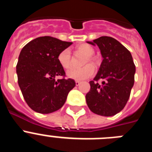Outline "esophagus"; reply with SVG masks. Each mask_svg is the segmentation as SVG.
<instances>
[{
  "mask_svg": "<svg viewBox=\"0 0 152 152\" xmlns=\"http://www.w3.org/2000/svg\"><path fill=\"white\" fill-rule=\"evenodd\" d=\"M80 82L79 81V80H76V81H75V84H76V86H79L80 85Z\"/></svg>",
  "mask_w": 152,
  "mask_h": 152,
  "instance_id": "1",
  "label": "esophagus"
}]
</instances>
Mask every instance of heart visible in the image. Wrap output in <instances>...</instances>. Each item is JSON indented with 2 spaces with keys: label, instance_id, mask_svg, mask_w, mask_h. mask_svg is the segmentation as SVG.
<instances>
[{
  "label": "heart",
  "instance_id": "b5f03b06",
  "mask_svg": "<svg viewBox=\"0 0 152 152\" xmlns=\"http://www.w3.org/2000/svg\"><path fill=\"white\" fill-rule=\"evenodd\" d=\"M76 51L77 52L83 53L86 56L84 62H83L84 64H86L89 61H94V58L93 57V55L94 54V49H93L91 45L88 44H81L76 47ZM58 61L62 68L65 69L69 68L72 65V55L69 49H65L60 52L58 56ZM94 73L95 68L94 65L88 64L82 68H71L67 72V76L69 78L74 79V80H83L92 77Z\"/></svg>",
  "mask_w": 152,
  "mask_h": 152
}]
</instances>
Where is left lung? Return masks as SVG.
Masks as SVG:
<instances>
[{"instance_id":"obj_1","label":"left lung","mask_w":152,"mask_h":152,"mask_svg":"<svg viewBox=\"0 0 152 152\" xmlns=\"http://www.w3.org/2000/svg\"><path fill=\"white\" fill-rule=\"evenodd\" d=\"M88 43L96 45L103 59L94 79L90 81L91 90L86 101L93 113L112 116L126 106L135 81V65L129 51L110 36H101ZM102 80V84L98 83Z\"/></svg>"}]
</instances>
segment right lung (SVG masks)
Segmentation results:
<instances>
[{
  "label": "right lung",
  "mask_w": 152,
  "mask_h": 152,
  "mask_svg": "<svg viewBox=\"0 0 152 152\" xmlns=\"http://www.w3.org/2000/svg\"><path fill=\"white\" fill-rule=\"evenodd\" d=\"M72 42L51 36L38 37L21 50L17 64L18 84L24 100L33 110L42 114L59 110L68 93L75 86L73 79H65L58 56ZM56 76H62L56 81Z\"/></svg>",
  "instance_id": "right-lung-1"
}]
</instances>
